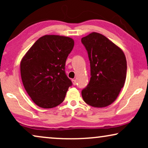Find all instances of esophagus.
I'll return each mask as SVG.
<instances>
[{
    "label": "esophagus",
    "instance_id": "esophagus-1",
    "mask_svg": "<svg viewBox=\"0 0 148 148\" xmlns=\"http://www.w3.org/2000/svg\"><path fill=\"white\" fill-rule=\"evenodd\" d=\"M72 82H73V84L74 85V86H75L77 84V81L75 79H72Z\"/></svg>",
    "mask_w": 148,
    "mask_h": 148
}]
</instances>
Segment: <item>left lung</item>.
Returning a JSON list of instances; mask_svg holds the SVG:
<instances>
[{
    "label": "left lung",
    "instance_id": "left-lung-1",
    "mask_svg": "<svg viewBox=\"0 0 148 148\" xmlns=\"http://www.w3.org/2000/svg\"><path fill=\"white\" fill-rule=\"evenodd\" d=\"M90 62L91 77L82 91L84 102L102 108L112 104L124 86L127 60L119 46L102 34L93 32L82 38Z\"/></svg>",
    "mask_w": 148,
    "mask_h": 148
}]
</instances>
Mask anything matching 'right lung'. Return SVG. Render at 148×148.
Instances as JSON below:
<instances>
[{"label":"right lung","instance_id":"right-lung-1","mask_svg":"<svg viewBox=\"0 0 148 148\" xmlns=\"http://www.w3.org/2000/svg\"><path fill=\"white\" fill-rule=\"evenodd\" d=\"M74 40L65 36L46 35L29 48L20 64L22 82L38 106L51 108L63 102L72 82L65 73V62Z\"/></svg>","mask_w":148,"mask_h":148}]
</instances>
